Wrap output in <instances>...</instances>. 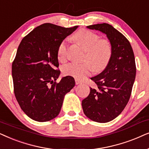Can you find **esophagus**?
I'll return each instance as SVG.
<instances>
[{"label":"esophagus","instance_id":"obj_1","mask_svg":"<svg viewBox=\"0 0 149 149\" xmlns=\"http://www.w3.org/2000/svg\"><path fill=\"white\" fill-rule=\"evenodd\" d=\"M76 85H78V84H81V82L80 81H79L78 80H77V79H76Z\"/></svg>","mask_w":149,"mask_h":149}]
</instances>
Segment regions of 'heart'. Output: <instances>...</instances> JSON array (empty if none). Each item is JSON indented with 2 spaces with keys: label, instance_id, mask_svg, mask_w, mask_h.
<instances>
[{
  "label": "heart",
  "instance_id": "heart-1",
  "mask_svg": "<svg viewBox=\"0 0 149 149\" xmlns=\"http://www.w3.org/2000/svg\"><path fill=\"white\" fill-rule=\"evenodd\" d=\"M73 39L82 45L86 50L84 60L90 62L95 69L100 71L108 64L112 55V47L106 39H100L97 34L88 30H81L73 36ZM68 46L64 40L58 47V60L65 62L67 58ZM88 62L82 63H71L62 67L63 73L65 76L73 77L77 80H82L91 74L93 70V65Z\"/></svg>",
  "mask_w": 149,
  "mask_h": 149
}]
</instances>
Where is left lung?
<instances>
[{"instance_id":"obj_1","label":"left lung","mask_w":149,"mask_h":149,"mask_svg":"<svg viewBox=\"0 0 149 149\" xmlns=\"http://www.w3.org/2000/svg\"><path fill=\"white\" fill-rule=\"evenodd\" d=\"M87 28L106 35L112 55L106 69L91 78L97 88H91L82 106L84 114L91 120L107 123L117 117L130 98L136 73L134 54L130 41L112 26L104 23Z\"/></svg>"}]
</instances>
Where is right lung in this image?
Listing matches in <instances>:
<instances>
[{
    "label": "right lung",
    "mask_w": 149,
    "mask_h": 149,
    "mask_svg": "<svg viewBox=\"0 0 149 149\" xmlns=\"http://www.w3.org/2000/svg\"><path fill=\"white\" fill-rule=\"evenodd\" d=\"M78 26L64 28L45 23L24 37L12 64L15 98L31 119L49 121L58 116L65 95L75 86L74 78L65 76L58 83V47Z\"/></svg>",
    "instance_id": "1"
}]
</instances>
